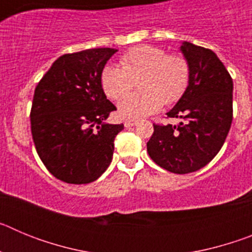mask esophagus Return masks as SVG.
Instances as JSON below:
<instances>
[{"label":"esophagus","mask_w":252,"mask_h":252,"mask_svg":"<svg viewBox=\"0 0 252 252\" xmlns=\"http://www.w3.org/2000/svg\"><path fill=\"white\" fill-rule=\"evenodd\" d=\"M136 124H137V120H133V119H126L124 122L125 127H131V126H133V125H136Z\"/></svg>","instance_id":"obj_1"}]
</instances>
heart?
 Returning <instances> with one entry per match:
<instances>
[{"mask_svg":"<svg viewBox=\"0 0 252 252\" xmlns=\"http://www.w3.org/2000/svg\"><path fill=\"white\" fill-rule=\"evenodd\" d=\"M121 66L107 65L101 84L108 98H122L140 81L141 93L126 96L119 103L121 116L139 119L158 111L162 103H174L186 93L192 77L188 58L169 54L158 46L144 45L126 51Z\"/></svg>","mask_w":252,"mask_h":252,"instance_id":"obj_1","label":"heart"}]
</instances>
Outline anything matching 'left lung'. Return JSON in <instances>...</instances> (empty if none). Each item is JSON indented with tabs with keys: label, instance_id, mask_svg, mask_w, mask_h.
I'll return each instance as SVG.
<instances>
[{
	"label": "left lung",
	"instance_id": "1",
	"mask_svg": "<svg viewBox=\"0 0 252 252\" xmlns=\"http://www.w3.org/2000/svg\"><path fill=\"white\" fill-rule=\"evenodd\" d=\"M180 49L192 66V77L186 93L166 115L186 122L154 124L148 153L162 169L188 174L206 166L224 144L232 124L233 83L211 49L188 41Z\"/></svg>",
	"mask_w": 252,
	"mask_h": 252
}]
</instances>
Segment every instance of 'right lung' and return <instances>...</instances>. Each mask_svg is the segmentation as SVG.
Here are the masks:
<instances>
[{
	"mask_svg": "<svg viewBox=\"0 0 252 252\" xmlns=\"http://www.w3.org/2000/svg\"><path fill=\"white\" fill-rule=\"evenodd\" d=\"M116 51L97 48L62 55L35 88L31 135L44 165L62 182H94L112 160L124 124H104L116 107L104 94L101 74Z\"/></svg>",
	"mask_w": 252,
	"mask_h": 252,
	"instance_id": "1",
	"label": "right lung"
}]
</instances>
